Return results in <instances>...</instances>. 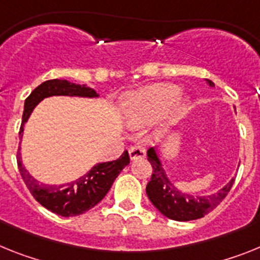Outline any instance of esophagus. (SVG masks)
Wrapping results in <instances>:
<instances>
[{
  "label": "esophagus",
  "mask_w": 260,
  "mask_h": 260,
  "mask_svg": "<svg viewBox=\"0 0 260 260\" xmlns=\"http://www.w3.org/2000/svg\"><path fill=\"white\" fill-rule=\"evenodd\" d=\"M145 157V149L143 146H139V145H135V146H131L129 148V158L132 161L135 159H139V158H144Z\"/></svg>",
  "instance_id": "1"
}]
</instances>
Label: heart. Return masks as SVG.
Returning a JSON list of instances; mask_svg holds the SVG:
<instances>
[{"instance_id": "heart-1", "label": "heart", "mask_w": 260, "mask_h": 260, "mask_svg": "<svg viewBox=\"0 0 260 260\" xmlns=\"http://www.w3.org/2000/svg\"><path fill=\"white\" fill-rule=\"evenodd\" d=\"M180 89L174 83H154L132 91L123 98L121 108L128 125L146 127L157 120L169 108V119L177 120L186 112L188 99L179 95Z\"/></svg>"}]
</instances>
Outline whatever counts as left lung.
<instances>
[{
    "label": "left lung",
    "mask_w": 260,
    "mask_h": 260,
    "mask_svg": "<svg viewBox=\"0 0 260 260\" xmlns=\"http://www.w3.org/2000/svg\"><path fill=\"white\" fill-rule=\"evenodd\" d=\"M207 83L211 87L214 86L212 81L207 80ZM146 154L153 168L152 178L146 186V195L155 208L171 220L191 221L204 217L224 200L234 183V178H232L229 183L212 195L199 196L183 192L169 179L155 149L150 148Z\"/></svg>",
    "instance_id": "obj_1"
}]
</instances>
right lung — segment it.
Masks as SVG:
<instances>
[{"instance_id":"obj_1","label":"right lung","mask_w":260,"mask_h":260,"mask_svg":"<svg viewBox=\"0 0 260 260\" xmlns=\"http://www.w3.org/2000/svg\"><path fill=\"white\" fill-rule=\"evenodd\" d=\"M53 95L96 98L99 94L87 85L72 83L68 80H49L43 82L24 101L23 116H22L21 131H19L21 139L23 136L24 124L28 120L34 108L44 98ZM19 150L21 148L18 149L17 154L18 169L27 188L30 189L36 202H39L48 211L62 217L78 216L91 209L92 207H95L110 191L114 180L120 174V171L129 164V154L125 150L120 155V158H117L115 161L96 164L95 166H92L91 170L73 182L60 184V186H56V184L51 186V184L40 183L39 180L31 177L30 173L24 169L22 164Z\"/></svg>"}]
</instances>
